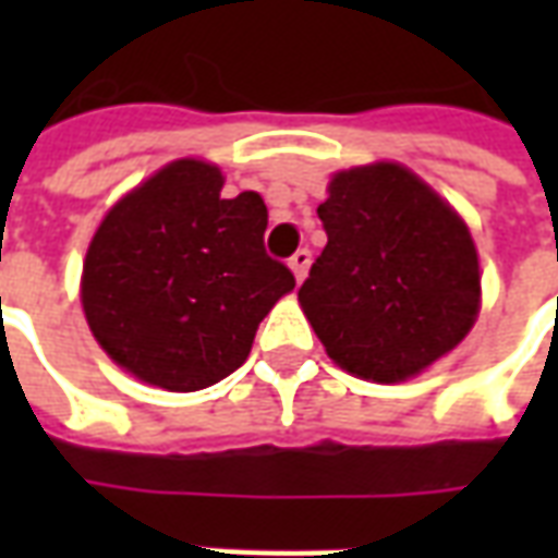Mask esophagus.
Wrapping results in <instances>:
<instances>
[{
	"mask_svg": "<svg viewBox=\"0 0 558 558\" xmlns=\"http://www.w3.org/2000/svg\"><path fill=\"white\" fill-rule=\"evenodd\" d=\"M290 268H292V275H295V280L302 283V280L307 278V268H311V251H307V247L295 251V254L290 256Z\"/></svg>",
	"mask_w": 558,
	"mask_h": 558,
	"instance_id": "esophagus-1",
	"label": "esophagus"
}]
</instances>
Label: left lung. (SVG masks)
<instances>
[{
	"instance_id": "obj_1",
	"label": "left lung",
	"mask_w": 558,
	"mask_h": 558,
	"mask_svg": "<svg viewBox=\"0 0 558 558\" xmlns=\"http://www.w3.org/2000/svg\"><path fill=\"white\" fill-rule=\"evenodd\" d=\"M316 215L328 244L299 290L328 359L403 383L466 338L478 316V251L442 196L400 163L335 172Z\"/></svg>"
}]
</instances>
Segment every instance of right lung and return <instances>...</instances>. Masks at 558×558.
<instances>
[{
	"label": "right lung",
	"instance_id": "add662e5",
	"mask_svg": "<svg viewBox=\"0 0 558 558\" xmlns=\"http://www.w3.org/2000/svg\"><path fill=\"white\" fill-rule=\"evenodd\" d=\"M215 163L182 158L122 196L83 263V311L128 374L199 391L242 367L263 316L295 287L266 254L256 191L220 196Z\"/></svg>",
	"mask_w": 558,
	"mask_h": 558
}]
</instances>
